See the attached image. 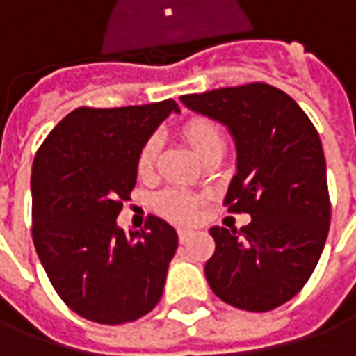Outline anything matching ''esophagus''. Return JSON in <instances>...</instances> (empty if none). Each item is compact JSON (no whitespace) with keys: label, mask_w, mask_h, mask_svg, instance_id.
<instances>
[{"label":"esophagus","mask_w":356,"mask_h":356,"mask_svg":"<svg viewBox=\"0 0 356 356\" xmlns=\"http://www.w3.org/2000/svg\"><path fill=\"white\" fill-rule=\"evenodd\" d=\"M177 236H179V242H186L191 236H194V231H191V229H179Z\"/></svg>","instance_id":"obj_1"}]
</instances>
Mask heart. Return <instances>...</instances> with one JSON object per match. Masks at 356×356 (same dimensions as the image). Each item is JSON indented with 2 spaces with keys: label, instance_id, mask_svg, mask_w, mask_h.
I'll return each mask as SVG.
<instances>
[{
  "label": "heart",
  "instance_id": "b5f03b06",
  "mask_svg": "<svg viewBox=\"0 0 356 356\" xmlns=\"http://www.w3.org/2000/svg\"><path fill=\"white\" fill-rule=\"evenodd\" d=\"M181 137L186 140V145L193 148L200 158H206L211 152H223L225 148V137L223 131L217 127L213 122H209L208 118L194 116L188 118L185 124L179 127ZM158 139L150 137V139L143 145L137 158V171L140 175H150L154 170L156 160H158ZM154 206L158 213L168 217L171 221H193L194 217L198 216V196L183 188H168L156 196Z\"/></svg>",
  "mask_w": 356,
  "mask_h": 356
}]
</instances>
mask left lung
<instances>
[{
  "label": "left lung",
  "mask_w": 356,
  "mask_h": 356,
  "mask_svg": "<svg viewBox=\"0 0 356 356\" xmlns=\"http://www.w3.org/2000/svg\"><path fill=\"white\" fill-rule=\"evenodd\" d=\"M181 102L229 127L236 175L225 204L252 216L240 231L209 229L216 240L204 268L209 288L242 311L276 309L311 278L328 236L321 137L290 95L261 81L183 95Z\"/></svg>",
  "instance_id": "obj_1"
}]
</instances>
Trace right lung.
I'll return each mask as SVG.
<instances>
[{"label": "right lung", "mask_w": 356, "mask_h": 356, "mask_svg": "<svg viewBox=\"0 0 356 356\" xmlns=\"http://www.w3.org/2000/svg\"><path fill=\"white\" fill-rule=\"evenodd\" d=\"M177 102L72 110L32 165V238L49 282L88 321L124 324L160 301L177 232L156 216L125 234L118 213L137 183L143 145Z\"/></svg>", "instance_id": "add662e5"}]
</instances>
